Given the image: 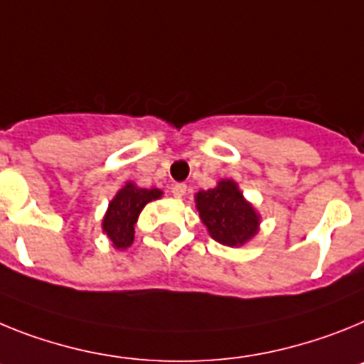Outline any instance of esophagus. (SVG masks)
<instances>
[{"mask_svg": "<svg viewBox=\"0 0 364 364\" xmlns=\"http://www.w3.org/2000/svg\"><path fill=\"white\" fill-rule=\"evenodd\" d=\"M172 194L176 196V198H183V196L186 194V185H185V183H176V185L172 186Z\"/></svg>", "mask_w": 364, "mask_h": 364, "instance_id": "obj_1", "label": "esophagus"}]
</instances>
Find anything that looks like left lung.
<instances>
[{"instance_id":"left-lung-1","label":"left lung","mask_w":364,"mask_h":364,"mask_svg":"<svg viewBox=\"0 0 364 364\" xmlns=\"http://www.w3.org/2000/svg\"><path fill=\"white\" fill-rule=\"evenodd\" d=\"M196 208L208 235L221 245L240 247L258 232L260 214L243 198L232 179H221L214 188L196 194Z\"/></svg>"}]
</instances>
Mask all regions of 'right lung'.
<instances>
[{"instance_id": "obj_1", "label": "right lung", "mask_w": 364, "mask_h": 364, "mask_svg": "<svg viewBox=\"0 0 364 364\" xmlns=\"http://www.w3.org/2000/svg\"><path fill=\"white\" fill-rule=\"evenodd\" d=\"M163 192L159 188H141L134 183H126L115 198L109 201L106 216L102 220V230L115 249H126L132 245L135 236V223L144 205L159 200Z\"/></svg>"}]
</instances>
